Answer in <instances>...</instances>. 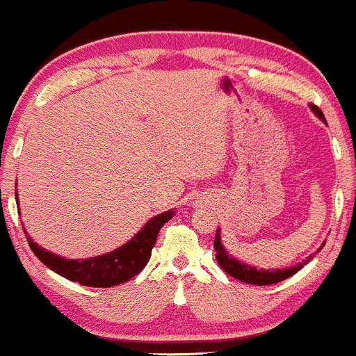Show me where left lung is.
I'll return each mask as SVG.
<instances>
[{"label":"left lung","instance_id":"obj_1","mask_svg":"<svg viewBox=\"0 0 356 356\" xmlns=\"http://www.w3.org/2000/svg\"><path fill=\"white\" fill-rule=\"evenodd\" d=\"M310 109H312L314 115L317 116L318 120H322V122L325 123L324 113H322L317 106L310 104ZM324 245H325V241L321 245V248L324 247ZM321 248H318V250H321ZM214 250H216V259H218V264L222 267V269H225V273H228L229 276L234 277V280L243 281V283H247V284H259V286H266V284H276V283H280V281L288 280L289 276H293L295 273H298V270L302 269L305 264H309L310 260L314 259V254H312L303 260V262L296 264V266H293V267H284V269H273V270L257 269V267L248 266V264L241 262V260H238L236 257H233V255H229V252L226 250L225 245H222L221 232H219V229L216 232Z\"/></svg>","mask_w":356,"mask_h":356}]
</instances>
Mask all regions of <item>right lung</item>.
<instances>
[{"label":"right lung","instance_id":"add662e5","mask_svg":"<svg viewBox=\"0 0 356 356\" xmlns=\"http://www.w3.org/2000/svg\"><path fill=\"white\" fill-rule=\"evenodd\" d=\"M15 199H17V207L20 209L17 193H15ZM173 214L175 211L171 209L163 214L154 216L145 222L144 228H140V232L122 247L89 259H65L53 252H47L46 248L39 247L29 234L27 241L35 257L60 276L83 284V286L109 288L127 283L147 266L152 247L156 245L157 233L163 228L164 222L173 218Z\"/></svg>","mask_w":356,"mask_h":356}]
</instances>
